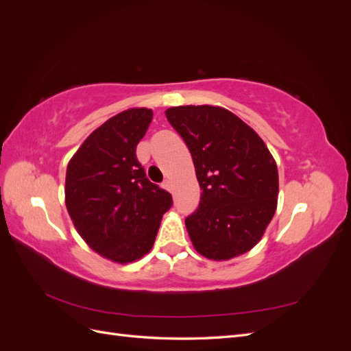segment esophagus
Masks as SVG:
<instances>
[{
    "label": "esophagus",
    "instance_id": "1",
    "mask_svg": "<svg viewBox=\"0 0 351 351\" xmlns=\"http://www.w3.org/2000/svg\"><path fill=\"white\" fill-rule=\"evenodd\" d=\"M164 189L168 190V192H173V182H171V180H165Z\"/></svg>",
    "mask_w": 351,
    "mask_h": 351
}]
</instances>
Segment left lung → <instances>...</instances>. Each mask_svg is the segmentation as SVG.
<instances>
[{
	"label": "left lung",
	"instance_id": "left-lung-1",
	"mask_svg": "<svg viewBox=\"0 0 351 351\" xmlns=\"http://www.w3.org/2000/svg\"><path fill=\"white\" fill-rule=\"evenodd\" d=\"M193 158L202 189L186 218L193 247L210 261H230L261 241L278 202V168L250 125L218 105L165 111Z\"/></svg>",
	"mask_w": 351,
	"mask_h": 351
}]
</instances>
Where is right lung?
<instances>
[{"label": "right lung", "mask_w": 351, "mask_h": 351, "mask_svg": "<svg viewBox=\"0 0 351 351\" xmlns=\"http://www.w3.org/2000/svg\"><path fill=\"white\" fill-rule=\"evenodd\" d=\"M152 115L149 108H129L111 117L67 165L64 193L73 226L93 252L115 263H132L151 252L173 204L136 158Z\"/></svg>", "instance_id": "right-lung-1"}]
</instances>
